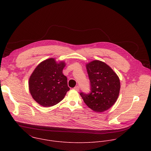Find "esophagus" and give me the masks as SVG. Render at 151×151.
<instances>
[{
	"mask_svg": "<svg viewBox=\"0 0 151 151\" xmlns=\"http://www.w3.org/2000/svg\"><path fill=\"white\" fill-rule=\"evenodd\" d=\"M74 89H75L76 91H78L79 90V87H78V86H76V87H75L74 88Z\"/></svg>",
	"mask_w": 151,
	"mask_h": 151,
	"instance_id": "34e87169",
	"label": "esophagus"
}]
</instances>
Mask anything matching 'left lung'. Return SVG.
Masks as SVG:
<instances>
[{
    "label": "left lung",
    "mask_w": 151,
    "mask_h": 151,
    "mask_svg": "<svg viewBox=\"0 0 151 151\" xmlns=\"http://www.w3.org/2000/svg\"><path fill=\"white\" fill-rule=\"evenodd\" d=\"M91 84V93H81L85 103L94 112L108 110L115 103L121 88L118 76L105 63L93 60L86 64Z\"/></svg>",
    "instance_id": "obj_1"
}]
</instances>
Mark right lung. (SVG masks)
Instances as JSON below:
<instances>
[{
    "mask_svg": "<svg viewBox=\"0 0 151 151\" xmlns=\"http://www.w3.org/2000/svg\"><path fill=\"white\" fill-rule=\"evenodd\" d=\"M66 66L63 61L50 58L39 63L29 80V88L33 99L44 107L60 102L70 90L68 79L63 73Z\"/></svg>",
    "mask_w": 151,
    "mask_h": 151,
    "instance_id": "obj_1",
    "label": "right lung"
}]
</instances>
